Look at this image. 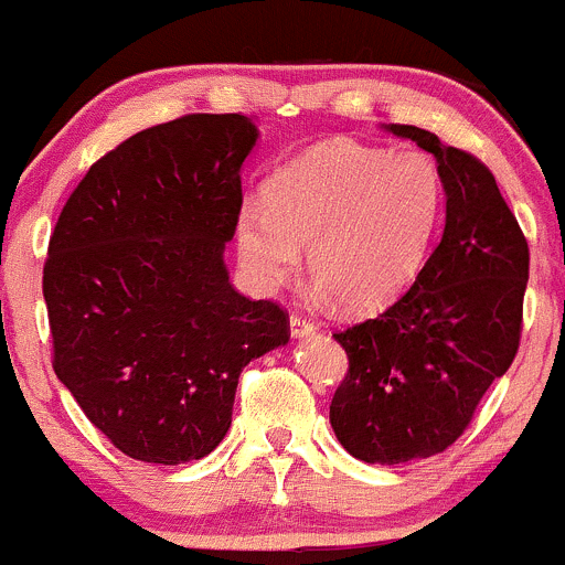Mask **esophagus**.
<instances>
[{"label":"esophagus","mask_w":565,"mask_h":565,"mask_svg":"<svg viewBox=\"0 0 565 565\" xmlns=\"http://www.w3.org/2000/svg\"><path fill=\"white\" fill-rule=\"evenodd\" d=\"M315 333V323H309L307 318H301V315H294L290 318V337L294 339H307Z\"/></svg>","instance_id":"34e87169"}]
</instances>
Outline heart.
Here are the masks:
<instances>
[{
    "instance_id": "1",
    "label": "heart",
    "mask_w": 565,
    "mask_h": 565,
    "mask_svg": "<svg viewBox=\"0 0 565 565\" xmlns=\"http://www.w3.org/2000/svg\"><path fill=\"white\" fill-rule=\"evenodd\" d=\"M445 210L439 163L423 150L333 139L271 178L266 207L236 212V256L260 290L294 280L305 247L320 296L380 312L420 271Z\"/></svg>"
}]
</instances>
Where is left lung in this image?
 I'll list each match as a JSON object with an SVG mask.
<instances>
[{
    "mask_svg": "<svg viewBox=\"0 0 565 565\" xmlns=\"http://www.w3.org/2000/svg\"><path fill=\"white\" fill-rule=\"evenodd\" d=\"M439 163L445 228L409 290L333 333L350 358L331 402L339 445L393 466L447 450L520 344L527 242L484 163L417 126L382 124Z\"/></svg>",
    "mask_w": 565,
    "mask_h": 565,
    "instance_id": "left-lung-1",
    "label": "left lung"
}]
</instances>
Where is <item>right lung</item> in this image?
<instances>
[{
	"mask_svg": "<svg viewBox=\"0 0 565 565\" xmlns=\"http://www.w3.org/2000/svg\"><path fill=\"white\" fill-rule=\"evenodd\" d=\"M247 115H185L88 169L58 215L42 294L53 369L129 458L178 466L232 426L236 382L288 344V320L228 282Z\"/></svg>",
	"mask_w": 565,
	"mask_h": 565,
	"instance_id": "1",
	"label": "right lung"
}]
</instances>
